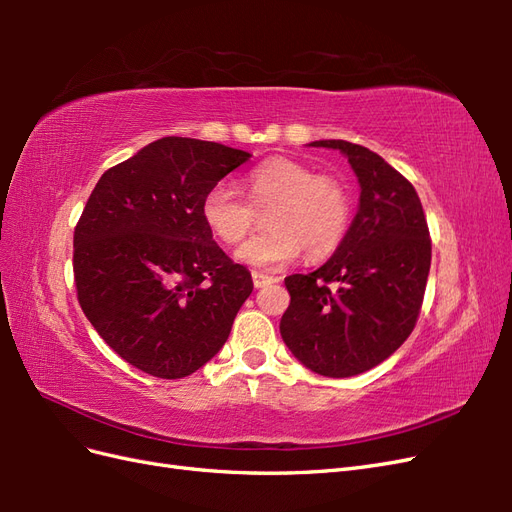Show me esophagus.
Returning a JSON list of instances; mask_svg holds the SVG:
<instances>
[{"mask_svg":"<svg viewBox=\"0 0 512 512\" xmlns=\"http://www.w3.org/2000/svg\"><path fill=\"white\" fill-rule=\"evenodd\" d=\"M252 280H254V286H256V288H265V286L277 282V277L267 275V273H260V271H254V273H252Z\"/></svg>","mask_w":512,"mask_h":512,"instance_id":"1","label":"esophagus"}]
</instances>
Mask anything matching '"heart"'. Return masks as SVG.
Segmentation results:
<instances>
[{
  "instance_id": "1",
  "label": "heart",
  "mask_w": 512,
  "mask_h": 512,
  "mask_svg": "<svg viewBox=\"0 0 512 512\" xmlns=\"http://www.w3.org/2000/svg\"><path fill=\"white\" fill-rule=\"evenodd\" d=\"M247 192L258 211L271 209L265 235L239 247L237 260L275 269L297 258H324L337 250L350 222V194L331 175H316L303 162L271 158L252 170ZM254 206V207H255ZM253 207V208H254ZM230 183H215L200 200V215L222 243H241L256 226V210Z\"/></svg>"
}]
</instances>
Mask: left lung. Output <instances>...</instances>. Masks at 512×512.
Returning <instances> with one entry per match:
<instances>
[{
  "mask_svg": "<svg viewBox=\"0 0 512 512\" xmlns=\"http://www.w3.org/2000/svg\"><path fill=\"white\" fill-rule=\"evenodd\" d=\"M339 149L361 185L359 211L335 254L307 275H288L290 305L280 333L320 376L350 378L380 365L406 342L421 312L431 239L412 183L378 153L348 141Z\"/></svg>",
  "mask_w": 512,
  "mask_h": 512,
  "instance_id": "8db88e82",
  "label": "left lung"
}]
</instances>
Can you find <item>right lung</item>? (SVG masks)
I'll return each instance as SVG.
<instances>
[{
	"mask_svg": "<svg viewBox=\"0 0 512 512\" xmlns=\"http://www.w3.org/2000/svg\"><path fill=\"white\" fill-rule=\"evenodd\" d=\"M252 156L164 136L96 183L74 228L76 297L123 361L149 376L194 374L226 344L254 290L213 241L200 200Z\"/></svg>",
	"mask_w": 512,
	"mask_h": 512,
	"instance_id": "obj_1",
	"label": "right lung"
}]
</instances>
